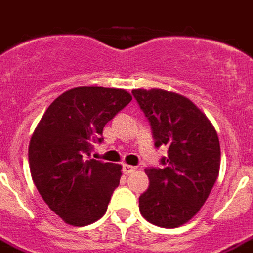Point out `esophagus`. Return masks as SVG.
<instances>
[{
    "label": "esophagus",
    "instance_id": "34e87169",
    "mask_svg": "<svg viewBox=\"0 0 253 253\" xmlns=\"http://www.w3.org/2000/svg\"><path fill=\"white\" fill-rule=\"evenodd\" d=\"M135 170H136V168H135V166L127 165V164H125V165H123V173L126 174V175H128V174L133 173Z\"/></svg>",
    "mask_w": 253,
    "mask_h": 253
}]
</instances>
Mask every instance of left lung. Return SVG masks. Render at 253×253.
Returning <instances> with one entry per match:
<instances>
[{
	"mask_svg": "<svg viewBox=\"0 0 253 253\" xmlns=\"http://www.w3.org/2000/svg\"><path fill=\"white\" fill-rule=\"evenodd\" d=\"M152 127L155 147L166 145L162 169L148 168L149 187L139 198L148 222L173 229L188 222L208 199L219 173L217 131L194 102L165 89H133Z\"/></svg>",
	"mask_w": 253,
	"mask_h": 253,
	"instance_id": "8db88e82",
	"label": "left lung"
}]
</instances>
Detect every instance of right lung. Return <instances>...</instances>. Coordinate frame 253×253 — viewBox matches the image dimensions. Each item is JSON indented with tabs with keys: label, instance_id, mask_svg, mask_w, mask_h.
Returning a JSON list of instances; mask_svg holds the SVG:
<instances>
[{
	"label": "right lung",
	"instance_id": "obj_1",
	"mask_svg": "<svg viewBox=\"0 0 253 253\" xmlns=\"http://www.w3.org/2000/svg\"><path fill=\"white\" fill-rule=\"evenodd\" d=\"M132 100L125 89L77 87L63 92L35 128L28 160L42 200L71 226H87L105 214L120 184L122 165L89 159L106 123Z\"/></svg>",
	"mask_w": 253,
	"mask_h": 253
}]
</instances>
